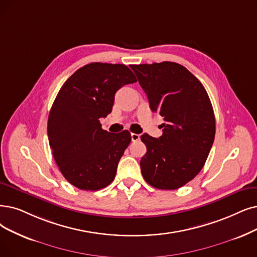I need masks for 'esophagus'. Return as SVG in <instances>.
Instances as JSON below:
<instances>
[{
    "mask_svg": "<svg viewBox=\"0 0 257 257\" xmlns=\"http://www.w3.org/2000/svg\"><path fill=\"white\" fill-rule=\"evenodd\" d=\"M131 137H132V141H138L140 139V135L134 134V133H133V134L131 135Z\"/></svg>",
    "mask_w": 257,
    "mask_h": 257,
    "instance_id": "1",
    "label": "esophagus"
}]
</instances>
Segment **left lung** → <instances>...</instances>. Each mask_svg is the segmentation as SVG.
Returning a JSON list of instances; mask_svg holds the SVG:
<instances>
[{
	"mask_svg": "<svg viewBox=\"0 0 257 257\" xmlns=\"http://www.w3.org/2000/svg\"><path fill=\"white\" fill-rule=\"evenodd\" d=\"M150 107L163 117L162 136H141L142 176L152 187L176 190L203 168L215 137L212 103L201 82L180 64L132 65Z\"/></svg>",
	"mask_w": 257,
	"mask_h": 257,
	"instance_id": "1",
	"label": "left lung"
}]
</instances>
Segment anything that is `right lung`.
Returning a JSON list of instances; mask_svg holds the SVG:
<instances>
[{
  "mask_svg": "<svg viewBox=\"0 0 257 257\" xmlns=\"http://www.w3.org/2000/svg\"><path fill=\"white\" fill-rule=\"evenodd\" d=\"M136 81L124 64L95 62L75 71L59 90L48 116L49 147L62 175L76 188L98 191L115 179L131 133L102 130L100 118L111 111L116 91Z\"/></svg>",
  "mask_w": 257,
  "mask_h": 257,
  "instance_id": "obj_1",
  "label": "right lung"
}]
</instances>
